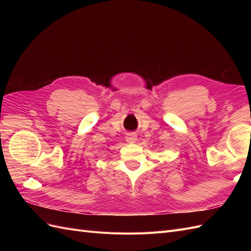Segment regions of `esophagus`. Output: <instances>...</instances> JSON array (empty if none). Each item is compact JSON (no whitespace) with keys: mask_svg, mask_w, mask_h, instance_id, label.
<instances>
[{"mask_svg":"<svg viewBox=\"0 0 251 251\" xmlns=\"http://www.w3.org/2000/svg\"><path fill=\"white\" fill-rule=\"evenodd\" d=\"M126 140L127 142H135L137 140V135H136V133H127Z\"/></svg>","mask_w":251,"mask_h":251,"instance_id":"esophagus-1","label":"esophagus"}]
</instances>
